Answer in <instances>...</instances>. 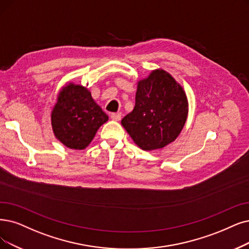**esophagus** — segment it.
Masks as SVG:
<instances>
[{"label":"esophagus","instance_id":"esophagus-1","mask_svg":"<svg viewBox=\"0 0 249 249\" xmlns=\"http://www.w3.org/2000/svg\"><path fill=\"white\" fill-rule=\"evenodd\" d=\"M111 119L115 122H119L122 119V113L121 112H116V113H111Z\"/></svg>","mask_w":249,"mask_h":249}]
</instances>
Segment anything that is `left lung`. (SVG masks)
Segmentation results:
<instances>
[{
	"label": "left lung",
	"mask_w": 249,
	"mask_h": 249,
	"mask_svg": "<svg viewBox=\"0 0 249 249\" xmlns=\"http://www.w3.org/2000/svg\"><path fill=\"white\" fill-rule=\"evenodd\" d=\"M188 116V100L182 86L163 69H155L138 82L133 111L122 124L143 150L161 149L182 132Z\"/></svg>",
	"instance_id": "obj_1"
}]
</instances>
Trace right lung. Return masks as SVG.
I'll return each mask as SVG.
<instances>
[{"mask_svg":"<svg viewBox=\"0 0 249 249\" xmlns=\"http://www.w3.org/2000/svg\"><path fill=\"white\" fill-rule=\"evenodd\" d=\"M108 121V115L81 85L69 83L57 97L51 113L55 137L64 146L83 150L94 139L97 131Z\"/></svg>","mask_w":249,"mask_h":249,"instance_id":"add662e5","label":"right lung"}]
</instances>
